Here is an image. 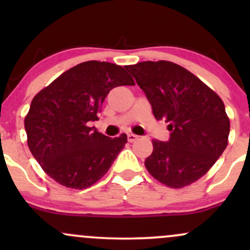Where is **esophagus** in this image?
<instances>
[{"mask_svg": "<svg viewBox=\"0 0 250 250\" xmlns=\"http://www.w3.org/2000/svg\"><path fill=\"white\" fill-rule=\"evenodd\" d=\"M139 139V136H137V135H135V134H128V141L129 142H135L136 141V140Z\"/></svg>", "mask_w": 250, "mask_h": 250, "instance_id": "34e87169", "label": "esophagus"}]
</instances>
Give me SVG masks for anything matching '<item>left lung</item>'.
I'll return each mask as SVG.
<instances>
[{
	"label": "left lung",
	"mask_w": 250,
	"mask_h": 250,
	"mask_svg": "<svg viewBox=\"0 0 250 250\" xmlns=\"http://www.w3.org/2000/svg\"><path fill=\"white\" fill-rule=\"evenodd\" d=\"M125 69L145 91L156 120H165L170 130L168 142L153 140L146 168L167 187L191 185L208 173L228 146L230 122L225 103L176 63L145 61Z\"/></svg>",
	"instance_id": "obj_1"
}]
</instances>
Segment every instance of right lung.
<instances>
[{
    "label": "right lung",
    "instance_id": "1",
    "mask_svg": "<svg viewBox=\"0 0 250 250\" xmlns=\"http://www.w3.org/2000/svg\"><path fill=\"white\" fill-rule=\"evenodd\" d=\"M135 82L125 68L87 61L64 71L34 96L24 117L27 143L44 173L71 189H85L104 176L127 143L88 127L99 120L108 93Z\"/></svg>",
    "mask_w": 250,
    "mask_h": 250
}]
</instances>
